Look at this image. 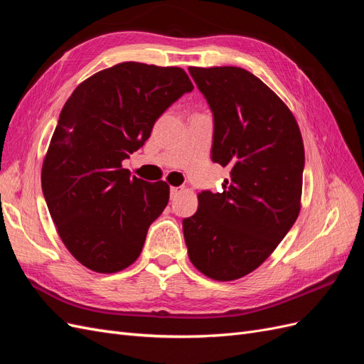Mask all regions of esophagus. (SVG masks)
Returning <instances> with one entry per match:
<instances>
[{
    "label": "esophagus",
    "instance_id": "esophagus-1",
    "mask_svg": "<svg viewBox=\"0 0 364 364\" xmlns=\"http://www.w3.org/2000/svg\"><path fill=\"white\" fill-rule=\"evenodd\" d=\"M181 193H182L181 186H171V188H170V197H171V199H176V197H178Z\"/></svg>",
    "mask_w": 364,
    "mask_h": 364
}]
</instances>
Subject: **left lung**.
<instances>
[{"label":"left lung","mask_w":364,"mask_h":364,"mask_svg":"<svg viewBox=\"0 0 364 364\" xmlns=\"http://www.w3.org/2000/svg\"><path fill=\"white\" fill-rule=\"evenodd\" d=\"M214 115L211 159L229 167L223 193H199L183 218L190 261L234 281L258 269L301 211L304 142L291 111L257 75L237 67L188 68Z\"/></svg>","instance_id":"left-lung-1"}]
</instances>
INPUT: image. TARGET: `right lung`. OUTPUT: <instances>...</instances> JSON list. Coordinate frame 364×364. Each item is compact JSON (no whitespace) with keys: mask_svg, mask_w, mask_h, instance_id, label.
<instances>
[{"mask_svg":"<svg viewBox=\"0 0 364 364\" xmlns=\"http://www.w3.org/2000/svg\"><path fill=\"white\" fill-rule=\"evenodd\" d=\"M193 87L182 68L123 62L82 82L65 103L41 182L60 240L86 269L115 273L139 257L170 186L130 176L121 164Z\"/></svg>","mask_w":364,"mask_h":364,"instance_id":"add662e5","label":"right lung"}]
</instances>
